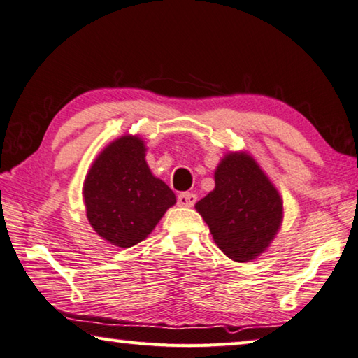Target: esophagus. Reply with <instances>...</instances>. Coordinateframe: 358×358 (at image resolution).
<instances>
[{"mask_svg": "<svg viewBox=\"0 0 358 358\" xmlns=\"http://www.w3.org/2000/svg\"><path fill=\"white\" fill-rule=\"evenodd\" d=\"M196 200H197L196 194H192V192H180L178 197H177V203L180 206H192L194 203H196Z\"/></svg>", "mask_w": 358, "mask_h": 358, "instance_id": "esophagus-1", "label": "esophagus"}]
</instances>
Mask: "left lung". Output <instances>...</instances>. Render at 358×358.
<instances>
[{
  "label": "left lung",
  "instance_id": "8db88e82",
  "mask_svg": "<svg viewBox=\"0 0 358 358\" xmlns=\"http://www.w3.org/2000/svg\"><path fill=\"white\" fill-rule=\"evenodd\" d=\"M214 180V191L196 205L210 227L214 243L235 262L257 258L280 227V196L245 153L227 155Z\"/></svg>",
  "mask_w": 358,
  "mask_h": 358
}]
</instances>
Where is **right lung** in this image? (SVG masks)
<instances>
[{
    "mask_svg": "<svg viewBox=\"0 0 358 358\" xmlns=\"http://www.w3.org/2000/svg\"><path fill=\"white\" fill-rule=\"evenodd\" d=\"M87 219L106 241L131 247L150 235L175 194L155 178L145 162L144 142L123 136L101 152L84 181Z\"/></svg>",
    "mask_w": 358,
    "mask_h": 358,
    "instance_id": "obj_1",
    "label": "right lung"
}]
</instances>
